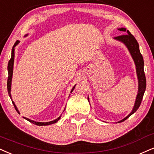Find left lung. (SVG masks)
Instances as JSON below:
<instances>
[{"mask_svg":"<svg viewBox=\"0 0 154 154\" xmlns=\"http://www.w3.org/2000/svg\"><path fill=\"white\" fill-rule=\"evenodd\" d=\"M119 30L121 31L124 32L126 34H123V35H119V36L115 37L114 38L120 41L123 42L125 45H126L128 48V51H129L133 59L134 60V63L136 64V73H137V76L138 79V92L137 97H136L135 105H134V109H133L132 111L128 116L123 119V120L119 121V123L123 122L125 120H126L130 116H131L133 113H134L137 111L138 108H139L140 105H141L142 98H143L144 92L146 91V80L145 73H144L143 70V56L139 51V46H138V43L136 41L135 38L131 33H130L128 30H126L124 28H121Z\"/></svg>","mask_w":154,"mask_h":154,"instance_id":"left-lung-1","label":"left lung"}]
</instances>
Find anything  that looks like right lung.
Here are the masks:
<instances>
[{"instance_id": "right-lung-1", "label": "right lung", "mask_w": 154, "mask_h": 154, "mask_svg": "<svg viewBox=\"0 0 154 154\" xmlns=\"http://www.w3.org/2000/svg\"><path fill=\"white\" fill-rule=\"evenodd\" d=\"M19 41H16V42L15 43L14 45L13 46V48H12V53H11V58L10 60H9L8 62V81H7V88H8V94H9V96H10L11 99L12 100V98H11V80H12V75H13V63H14V56H15V54H14V51L15 49L14 48L16 47V45H17L18 44ZM75 88V86L73 87V88H72L71 90V92L73 91V89ZM12 103L13 104V106H14L15 109H16V111L18 112L19 113V111L18 109H17L16 106L15 105L14 102L12 101ZM24 119H26V118H24ZM60 119V116H59L58 118V119H56V120L54 121H49V122H46V123H42V122H36V121H32V120H30V119H26V120L30 121V122L33 123V124H35L37 125V126H47V125H50V124H53V123H56L57 121H58L59 119Z\"/></svg>"}]
</instances>
